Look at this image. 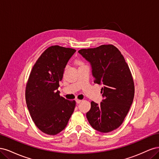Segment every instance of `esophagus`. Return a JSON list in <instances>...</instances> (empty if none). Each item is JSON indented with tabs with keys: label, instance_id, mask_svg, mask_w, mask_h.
Instances as JSON below:
<instances>
[{
	"label": "esophagus",
	"instance_id": "esophagus-1",
	"mask_svg": "<svg viewBox=\"0 0 159 159\" xmlns=\"http://www.w3.org/2000/svg\"><path fill=\"white\" fill-rule=\"evenodd\" d=\"M75 102H76V103L79 104V103H80L81 102V100H80V99H75Z\"/></svg>",
	"mask_w": 159,
	"mask_h": 159
}]
</instances>
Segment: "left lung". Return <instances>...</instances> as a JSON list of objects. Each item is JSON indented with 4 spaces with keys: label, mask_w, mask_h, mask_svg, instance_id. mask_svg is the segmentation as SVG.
<instances>
[{
    "label": "left lung",
    "mask_w": 159,
    "mask_h": 159,
    "mask_svg": "<svg viewBox=\"0 0 159 159\" xmlns=\"http://www.w3.org/2000/svg\"><path fill=\"white\" fill-rule=\"evenodd\" d=\"M92 69L94 83L103 84L100 104L91 102L86 117L91 126L109 133L123 123L133 103L134 86L131 71L123 56L111 44L78 51Z\"/></svg>",
    "instance_id": "obj_1"
}]
</instances>
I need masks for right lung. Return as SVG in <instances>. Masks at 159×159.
<instances>
[{"mask_svg": "<svg viewBox=\"0 0 159 159\" xmlns=\"http://www.w3.org/2000/svg\"><path fill=\"white\" fill-rule=\"evenodd\" d=\"M75 50L60 46L47 48L34 65L26 87V102L30 116L41 131L55 135L64 130L75 102L60 95L59 81Z\"/></svg>", "mask_w": 159, "mask_h": 159, "instance_id": "obj_1", "label": "right lung"}]
</instances>
